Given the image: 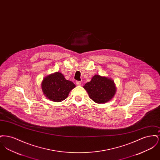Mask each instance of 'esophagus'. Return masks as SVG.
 <instances>
[{
  "mask_svg": "<svg viewBox=\"0 0 160 160\" xmlns=\"http://www.w3.org/2000/svg\"><path fill=\"white\" fill-rule=\"evenodd\" d=\"M76 84L77 86H80L81 85V82L80 81H76Z\"/></svg>",
  "mask_w": 160,
  "mask_h": 160,
  "instance_id": "34e87169",
  "label": "esophagus"
}]
</instances>
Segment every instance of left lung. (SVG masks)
Returning <instances> with one entry per match:
<instances>
[{"instance_id":"left-lung-1","label":"left lung","mask_w":160,"mask_h":160,"mask_svg":"<svg viewBox=\"0 0 160 160\" xmlns=\"http://www.w3.org/2000/svg\"><path fill=\"white\" fill-rule=\"evenodd\" d=\"M84 89L89 97L97 104H104L113 98L116 92L114 81L107 77L96 74L89 82L85 84Z\"/></svg>"}]
</instances>
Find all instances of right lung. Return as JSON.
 <instances>
[{
	"mask_svg": "<svg viewBox=\"0 0 160 160\" xmlns=\"http://www.w3.org/2000/svg\"><path fill=\"white\" fill-rule=\"evenodd\" d=\"M75 87L76 85L71 81L66 80L60 72L45 77L41 83L43 93L48 99L54 102H61L66 99Z\"/></svg>",
	"mask_w": 160,
	"mask_h": 160,
	"instance_id": "obj_1",
	"label": "right lung"
}]
</instances>
